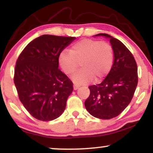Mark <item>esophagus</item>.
<instances>
[{"label":"esophagus","mask_w":153,"mask_h":153,"mask_svg":"<svg viewBox=\"0 0 153 153\" xmlns=\"http://www.w3.org/2000/svg\"><path fill=\"white\" fill-rule=\"evenodd\" d=\"M78 88H79V85H73V89H74V90H78Z\"/></svg>","instance_id":"esophagus-1"}]
</instances>
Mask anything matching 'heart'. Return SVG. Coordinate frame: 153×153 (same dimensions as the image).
<instances>
[{"instance_id":"heart-1","label":"heart","mask_w":153,"mask_h":153,"mask_svg":"<svg viewBox=\"0 0 153 153\" xmlns=\"http://www.w3.org/2000/svg\"><path fill=\"white\" fill-rule=\"evenodd\" d=\"M58 62L66 75H71L77 85H85L92 81L100 82L109 73L114 62V50L111 45L104 42L85 39L72 45L69 52L59 54Z\"/></svg>"}]
</instances>
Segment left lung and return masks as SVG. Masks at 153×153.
Returning <instances> with one entry per match:
<instances>
[{
  "label": "left lung",
  "instance_id": "obj_1",
  "mask_svg": "<svg viewBox=\"0 0 153 153\" xmlns=\"http://www.w3.org/2000/svg\"><path fill=\"white\" fill-rule=\"evenodd\" d=\"M94 36L109 39L114 59L104 80L88 87L90 96L85 106L93 117L110 119L120 114L131 102L137 85V66L132 54L119 39L107 34Z\"/></svg>",
  "mask_w": 153,
  "mask_h": 153
}]
</instances>
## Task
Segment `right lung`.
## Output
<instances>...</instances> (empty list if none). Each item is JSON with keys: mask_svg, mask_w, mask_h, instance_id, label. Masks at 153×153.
<instances>
[{"mask_svg": "<svg viewBox=\"0 0 153 153\" xmlns=\"http://www.w3.org/2000/svg\"><path fill=\"white\" fill-rule=\"evenodd\" d=\"M75 39L42 35L28 44L17 59L14 83L19 99L36 119L54 120L65 109L73 82L58 69V57Z\"/></svg>", "mask_w": 153, "mask_h": 153, "instance_id": "right-lung-1", "label": "right lung"}]
</instances>
